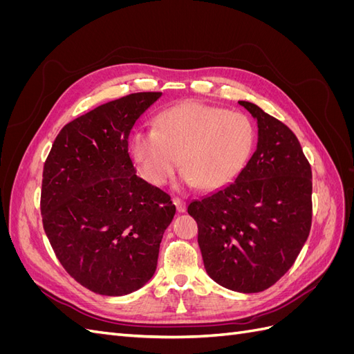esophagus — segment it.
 <instances>
[{
	"instance_id": "esophagus-1",
	"label": "esophagus",
	"mask_w": 354,
	"mask_h": 354,
	"mask_svg": "<svg viewBox=\"0 0 354 354\" xmlns=\"http://www.w3.org/2000/svg\"><path fill=\"white\" fill-rule=\"evenodd\" d=\"M173 202H174V205L178 212H186V202L185 201H181L180 198H173Z\"/></svg>"
}]
</instances>
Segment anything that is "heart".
I'll return each mask as SVG.
<instances>
[{
	"label": "heart",
	"instance_id": "obj_1",
	"mask_svg": "<svg viewBox=\"0 0 354 354\" xmlns=\"http://www.w3.org/2000/svg\"><path fill=\"white\" fill-rule=\"evenodd\" d=\"M257 140L248 116L201 102H185L158 116L155 130L133 134L130 153L140 176L162 186L183 167L180 186L221 189L248 164Z\"/></svg>",
	"mask_w": 354,
	"mask_h": 354
}]
</instances>
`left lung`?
<instances>
[{
    "instance_id": "8db88e82",
    "label": "left lung",
    "mask_w": 354,
    "mask_h": 354,
    "mask_svg": "<svg viewBox=\"0 0 354 354\" xmlns=\"http://www.w3.org/2000/svg\"><path fill=\"white\" fill-rule=\"evenodd\" d=\"M259 128L257 151L230 185L189 203L208 276L232 291L270 288L291 269L312 226V168L289 128L239 102Z\"/></svg>"
}]
</instances>
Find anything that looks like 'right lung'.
Returning a JSON list of instances; mask_svg holds the SVG:
<instances>
[{
    "label": "right lung",
    "instance_id": "obj_1",
    "mask_svg": "<svg viewBox=\"0 0 354 354\" xmlns=\"http://www.w3.org/2000/svg\"><path fill=\"white\" fill-rule=\"evenodd\" d=\"M162 93H134L62 128L42 173L41 214L65 270L90 291L120 297L155 274L176 207L136 174L128 137Z\"/></svg>",
    "mask_w": 354,
    "mask_h": 354
}]
</instances>
